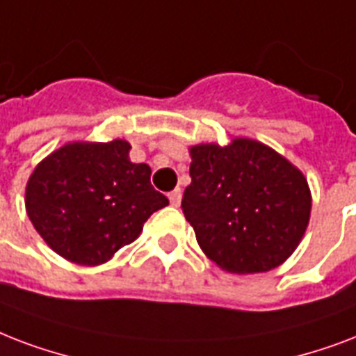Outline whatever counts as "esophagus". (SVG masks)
Listing matches in <instances>:
<instances>
[{"mask_svg": "<svg viewBox=\"0 0 356 356\" xmlns=\"http://www.w3.org/2000/svg\"><path fill=\"white\" fill-rule=\"evenodd\" d=\"M169 200L172 206H180V200H181V191L180 189H172L169 193Z\"/></svg>", "mask_w": 356, "mask_h": 356, "instance_id": "34e87169", "label": "esophagus"}]
</instances>
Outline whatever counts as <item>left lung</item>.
Masks as SVG:
<instances>
[{"label":"left lung","mask_w":356,"mask_h":356,"mask_svg":"<svg viewBox=\"0 0 356 356\" xmlns=\"http://www.w3.org/2000/svg\"><path fill=\"white\" fill-rule=\"evenodd\" d=\"M181 209L204 254L228 273L278 267L301 243L312 197L307 178L258 140L189 148Z\"/></svg>","instance_id":"8db88e82"}]
</instances>
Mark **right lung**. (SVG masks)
Instances as JSON below:
<instances>
[{
  "mask_svg": "<svg viewBox=\"0 0 356 356\" xmlns=\"http://www.w3.org/2000/svg\"><path fill=\"white\" fill-rule=\"evenodd\" d=\"M129 143H68L35 167L26 209L46 243L79 266H100L139 238L169 198L150 184L147 163L129 161Z\"/></svg>",
  "mask_w": 356,
  "mask_h": 356,
  "instance_id": "add662e5",
  "label": "right lung"
}]
</instances>
